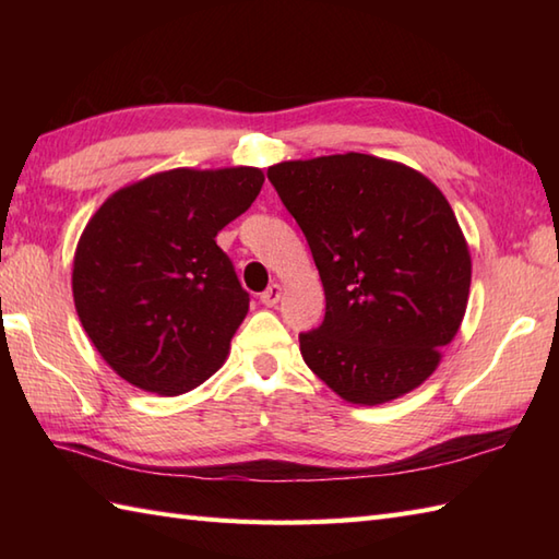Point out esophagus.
Segmentation results:
<instances>
[{"instance_id":"obj_1","label":"esophagus","mask_w":559,"mask_h":559,"mask_svg":"<svg viewBox=\"0 0 559 559\" xmlns=\"http://www.w3.org/2000/svg\"><path fill=\"white\" fill-rule=\"evenodd\" d=\"M281 295H283V288L278 286V283H271V286L259 295V300H261V305H266V307H276L278 300H281Z\"/></svg>"}]
</instances>
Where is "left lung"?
Returning <instances> with one entry per match:
<instances>
[{"instance_id": "1", "label": "left lung", "mask_w": 559, "mask_h": 559, "mask_svg": "<svg viewBox=\"0 0 559 559\" xmlns=\"http://www.w3.org/2000/svg\"><path fill=\"white\" fill-rule=\"evenodd\" d=\"M312 249L322 326L300 334L307 367L348 403L418 389L468 305L471 252L449 201L408 165L336 153L269 168Z\"/></svg>"}]
</instances>
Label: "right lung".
Wrapping results in <instances>:
<instances>
[{"label": "right lung", "instance_id": "1", "mask_svg": "<svg viewBox=\"0 0 559 559\" xmlns=\"http://www.w3.org/2000/svg\"><path fill=\"white\" fill-rule=\"evenodd\" d=\"M261 185L249 165L175 168L117 189L93 213L71 293L83 331L124 382L180 396L221 370L249 295L216 235Z\"/></svg>", "mask_w": 559, "mask_h": 559}]
</instances>
